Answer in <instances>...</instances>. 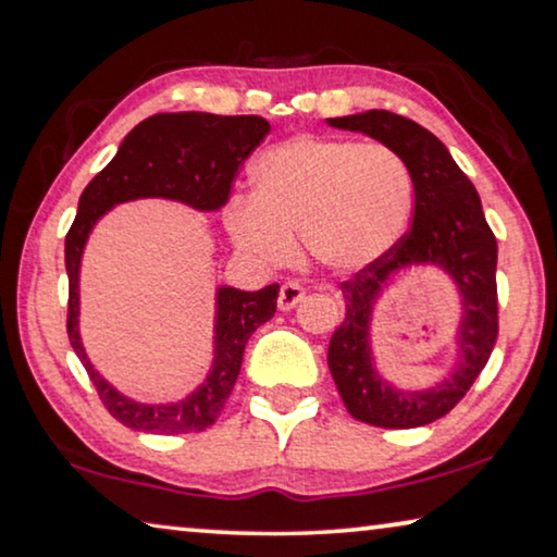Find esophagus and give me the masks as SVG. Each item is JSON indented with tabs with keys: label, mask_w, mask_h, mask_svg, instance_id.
Masks as SVG:
<instances>
[{
	"label": "esophagus",
	"mask_w": 557,
	"mask_h": 557,
	"mask_svg": "<svg viewBox=\"0 0 557 557\" xmlns=\"http://www.w3.org/2000/svg\"><path fill=\"white\" fill-rule=\"evenodd\" d=\"M301 299H304V288L296 284V281H286L278 292V309L292 311Z\"/></svg>",
	"instance_id": "esophagus-1"
}]
</instances>
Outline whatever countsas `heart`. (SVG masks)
Listing matches in <instances>:
<instances>
[{
  "label": "heart",
  "instance_id": "heart-1",
  "mask_svg": "<svg viewBox=\"0 0 557 557\" xmlns=\"http://www.w3.org/2000/svg\"><path fill=\"white\" fill-rule=\"evenodd\" d=\"M413 202V172L385 144L294 139L258 157L253 197L233 200L225 223L263 263H286L301 235L319 265L357 271L403 238Z\"/></svg>",
  "mask_w": 557,
  "mask_h": 557
}]
</instances>
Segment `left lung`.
Listing matches in <instances>:
<instances>
[{"mask_svg": "<svg viewBox=\"0 0 557 557\" xmlns=\"http://www.w3.org/2000/svg\"><path fill=\"white\" fill-rule=\"evenodd\" d=\"M332 126L362 132L398 151L413 172V225L403 238L342 281L345 322L330 339V372L339 398L355 421L377 429H418L444 418L474 385L490 362L499 334L497 238L486 223L474 185L429 128L391 111H362L330 119ZM410 262H436L457 278L465 296L460 368L444 386L423 394L387 388L371 370L367 330L371 301L387 275Z\"/></svg>", "mask_w": 557, "mask_h": 557, "instance_id": "8db88e82", "label": "left lung"}]
</instances>
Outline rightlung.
<instances>
[{
  "label": "right lung",
  "instance_id": "add662e5",
  "mask_svg": "<svg viewBox=\"0 0 557 557\" xmlns=\"http://www.w3.org/2000/svg\"><path fill=\"white\" fill-rule=\"evenodd\" d=\"M271 124L261 116L215 113H154L121 141L116 157L88 182L65 235L67 339L86 368L106 410L126 429L144 433H197L218 421L238 380L246 342L276 311L278 284L261 292L220 288L215 364L197 393L177 406H141L113 391L83 352L78 334V269L90 227L113 205L136 197H170L197 210H218L231 197L235 174Z\"/></svg>",
  "mask_w": 557,
  "mask_h": 557
}]
</instances>
